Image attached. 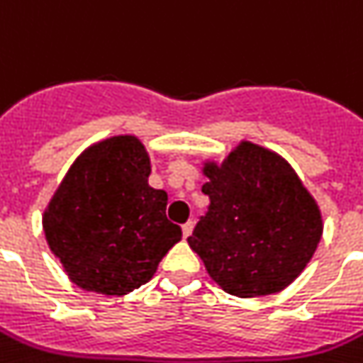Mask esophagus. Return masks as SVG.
<instances>
[{"instance_id":"obj_1","label":"esophagus","mask_w":363,"mask_h":363,"mask_svg":"<svg viewBox=\"0 0 363 363\" xmlns=\"http://www.w3.org/2000/svg\"><path fill=\"white\" fill-rule=\"evenodd\" d=\"M193 228H194V223L193 220H189V223H185L184 226H182V232H184V238L187 239L191 233H193Z\"/></svg>"}]
</instances>
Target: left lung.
<instances>
[{"mask_svg":"<svg viewBox=\"0 0 363 363\" xmlns=\"http://www.w3.org/2000/svg\"><path fill=\"white\" fill-rule=\"evenodd\" d=\"M209 208L189 247L224 291L241 298L286 289L323 235L319 206L284 157L242 140L220 164L203 163Z\"/></svg>","mask_w":363,"mask_h":363,"instance_id":"obj_1","label":"left lung"}]
</instances>
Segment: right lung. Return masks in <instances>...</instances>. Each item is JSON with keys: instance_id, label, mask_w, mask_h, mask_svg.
<instances>
[{"instance_id": "add662e5", "label": "right lung", "mask_w": 363, "mask_h": 363, "mask_svg": "<svg viewBox=\"0 0 363 363\" xmlns=\"http://www.w3.org/2000/svg\"><path fill=\"white\" fill-rule=\"evenodd\" d=\"M150 157L133 135L86 148L74 161L42 226L50 250L85 291L122 296L146 284L182 239L167 193L148 185Z\"/></svg>"}]
</instances>
